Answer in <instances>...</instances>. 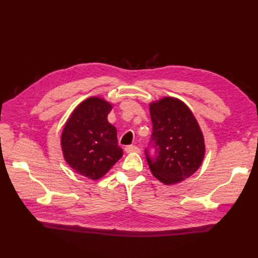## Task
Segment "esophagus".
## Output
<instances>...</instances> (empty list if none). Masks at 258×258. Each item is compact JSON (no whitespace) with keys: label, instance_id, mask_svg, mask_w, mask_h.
I'll return each mask as SVG.
<instances>
[{"label":"esophagus","instance_id":"obj_1","mask_svg":"<svg viewBox=\"0 0 258 258\" xmlns=\"http://www.w3.org/2000/svg\"><path fill=\"white\" fill-rule=\"evenodd\" d=\"M125 152L126 153H140V149H139L138 146L130 145V146H126L125 147Z\"/></svg>","mask_w":258,"mask_h":258}]
</instances>
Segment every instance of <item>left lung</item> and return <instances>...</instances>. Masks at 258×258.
<instances>
[{
    "label": "left lung",
    "instance_id": "obj_1",
    "mask_svg": "<svg viewBox=\"0 0 258 258\" xmlns=\"http://www.w3.org/2000/svg\"><path fill=\"white\" fill-rule=\"evenodd\" d=\"M152 145L156 157L147 154L152 174L166 185L191 176L205 156V140L193 112L177 97L165 96L150 103Z\"/></svg>",
    "mask_w": 258,
    "mask_h": 258
}]
</instances>
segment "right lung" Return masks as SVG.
I'll use <instances>...</instances> for the list:
<instances>
[{"label": "right lung", "instance_id": "add662e5", "mask_svg": "<svg viewBox=\"0 0 258 258\" xmlns=\"http://www.w3.org/2000/svg\"><path fill=\"white\" fill-rule=\"evenodd\" d=\"M112 108L113 104L103 97L86 98L71 113L61 134L65 162L93 180L102 178L123 156L116 127L107 120Z\"/></svg>", "mask_w": 258, "mask_h": 258}]
</instances>
